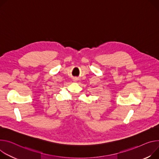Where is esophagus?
<instances>
[{"label": "esophagus", "instance_id": "1", "mask_svg": "<svg viewBox=\"0 0 159 159\" xmlns=\"http://www.w3.org/2000/svg\"><path fill=\"white\" fill-rule=\"evenodd\" d=\"M74 81H77V77H74Z\"/></svg>", "mask_w": 159, "mask_h": 159}]
</instances>
